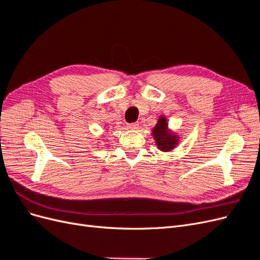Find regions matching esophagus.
I'll list each match as a JSON object with an SVG mask.
<instances>
[{"instance_id":"obj_1","label":"esophagus","mask_w":260,"mask_h":260,"mask_svg":"<svg viewBox=\"0 0 260 260\" xmlns=\"http://www.w3.org/2000/svg\"><path fill=\"white\" fill-rule=\"evenodd\" d=\"M128 128L131 130H136L139 128V122H131L128 124Z\"/></svg>"}]
</instances>
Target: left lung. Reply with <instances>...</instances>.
<instances>
[{
  "mask_svg": "<svg viewBox=\"0 0 260 260\" xmlns=\"http://www.w3.org/2000/svg\"><path fill=\"white\" fill-rule=\"evenodd\" d=\"M167 122L165 118H160L153 130L155 141L159 149L161 151H170L175 147L177 141L176 137H172L167 133Z\"/></svg>",
  "mask_w": 260,
  "mask_h": 260,
  "instance_id": "left-lung-1",
  "label": "left lung"
}]
</instances>
